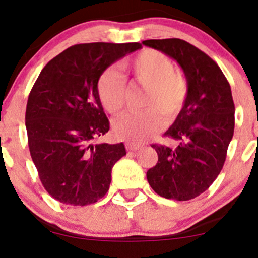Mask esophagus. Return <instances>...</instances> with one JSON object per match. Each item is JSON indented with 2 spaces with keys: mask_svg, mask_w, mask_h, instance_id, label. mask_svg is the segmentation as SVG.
Instances as JSON below:
<instances>
[{
  "mask_svg": "<svg viewBox=\"0 0 258 258\" xmlns=\"http://www.w3.org/2000/svg\"><path fill=\"white\" fill-rule=\"evenodd\" d=\"M126 148L128 150H132V152H135V150L141 149L142 146H141V144H137V143H127L126 144Z\"/></svg>",
  "mask_w": 258,
  "mask_h": 258,
  "instance_id": "obj_1",
  "label": "esophagus"
}]
</instances>
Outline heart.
<instances>
[{
	"label": "heart",
	"mask_w": 258,
	"mask_h": 258,
	"mask_svg": "<svg viewBox=\"0 0 258 258\" xmlns=\"http://www.w3.org/2000/svg\"><path fill=\"white\" fill-rule=\"evenodd\" d=\"M122 68L136 81L146 87L142 105L147 109L125 112L112 121V131L117 138L130 143H142L164 127L165 116L172 122L182 111L188 96V82L164 53L146 49L128 60ZM97 94L105 110L116 114L125 105L126 81L123 76L108 68L97 81Z\"/></svg>",
	"instance_id": "b5f03b06"
}]
</instances>
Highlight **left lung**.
<instances>
[{"mask_svg": "<svg viewBox=\"0 0 258 258\" xmlns=\"http://www.w3.org/2000/svg\"><path fill=\"white\" fill-rule=\"evenodd\" d=\"M142 43L176 60L188 82L184 106L165 132L178 146L153 144L159 159L148 170L147 179L160 197L194 199L214 183L226 161L234 133L232 90L220 67L186 41L164 38Z\"/></svg>", "mask_w": 258, "mask_h": 258, "instance_id": "1", "label": "left lung"}]
</instances>
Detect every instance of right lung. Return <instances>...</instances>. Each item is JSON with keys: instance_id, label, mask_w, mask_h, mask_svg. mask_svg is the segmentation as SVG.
<instances>
[{"instance_id": "obj_1", "label": "right lung", "mask_w": 258, "mask_h": 258, "mask_svg": "<svg viewBox=\"0 0 258 258\" xmlns=\"http://www.w3.org/2000/svg\"><path fill=\"white\" fill-rule=\"evenodd\" d=\"M142 48L135 43H81L47 63L29 94V149L48 194L65 205L97 203L109 190L123 143L93 144L109 131L97 94L100 74Z\"/></svg>"}]
</instances>
